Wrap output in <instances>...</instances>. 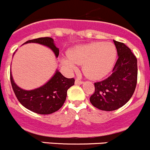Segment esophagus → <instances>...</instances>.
<instances>
[{
	"label": "esophagus",
	"instance_id": "1",
	"mask_svg": "<svg viewBox=\"0 0 150 150\" xmlns=\"http://www.w3.org/2000/svg\"><path fill=\"white\" fill-rule=\"evenodd\" d=\"M82 83H83V82L82 80H80L79 79H76V80H75V84L76 85H81Z\"/></svg>",
	"mask_w": 150,
	"mask_h": 150
}]
</instances>
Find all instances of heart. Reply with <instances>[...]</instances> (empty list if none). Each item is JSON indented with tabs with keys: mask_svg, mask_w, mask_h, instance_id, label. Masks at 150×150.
<instances>
[{
	"mask_svg": "<svg viewBox=\"0 0 150 150\" xmlns=\"http://www.w3.org/2000/svg\"><path fill=\"white\" fill-rule=\"evenodd\" d=\"M117 49L110 42H95L77 45L68 51V56L61 59L68 69L75 71L76 64H83V71L91 79H100L113 68Z\"/></svg>",
	"mask_w": 150,
	"mask_h": 150,
	"instance_id": "obj_1",
	"label": "heart"
}]
</instances>
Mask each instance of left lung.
I'll return each instance as SVG.
<instances>
[{
  "label": "left lung",
  "instance_id": "8db88e82",
  "mask_svg": "<svg viewBox=\"0 0 150 150\" xmlns=\"http://www.w3.org/2000/svg\"><path fill=\"white\" fill-rule=\"evenodd\" d=\"M119 58L109 77L94 83L90 102L95 108L112 111L125 105L133 95L137 84V58L125 43L113 40Z\"/></svg>",
  "mask_w": 150,
  "mask_h": 150
}]
</instances>
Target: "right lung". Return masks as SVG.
<instances>
[{
	"instance_id": "obj_1",
	"label": "right lung",
	"mask_w": 150,
	"mask_h": 150,
	"mask_svg": "<svg viewBox=\"0 0 150 150\" xmlns=\"http://www.w3.org/2000/svg\"><path fill=\"white\" fill-rule=\"evenodd\" d=\"M37 42L51 48L56 57L59 56V48L55 46L51 38H40L30 40L25 43ZM10 80L12 89L21 105L29 110L38 114H51L57 111L63 105L67 96V91L74 85V78L65 77L57 71L52 78L43 86L31 91H25L18 86L10 73Z\"/></svg>"
}]
</instances>
